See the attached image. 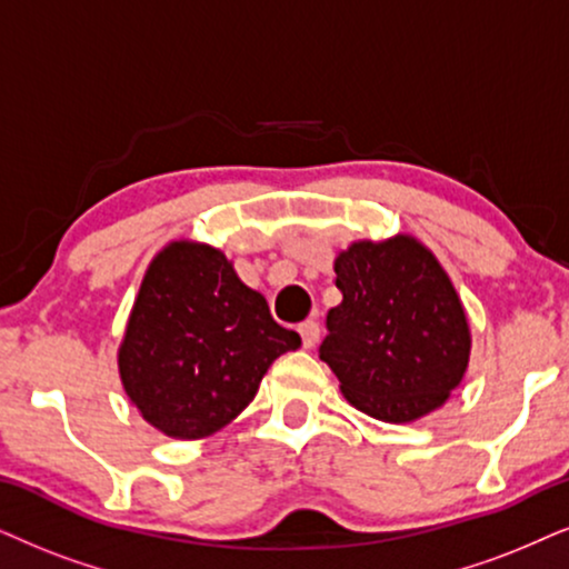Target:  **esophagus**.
<instances>
[{"instance_id":"1","label":"esophagus","mask_w":569,"mask_h":569,"mask_svg":"<svg viewBox=\"0 0 569 569\" xmlns=\"http://www.w3.org/2000/svg\"><path fill=\"white\" fill-rule=\"evenodd\" d=\"M299 336H301V343H305L307 349H312L320 338V326L315 320H305L299 326Z\"/></svg>"}]
</instances>
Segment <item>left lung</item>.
Wrapping results in <instances>:
<instances>
[{
    "label": "left lung",
    "instance_id": "8db88e82",
    "mask_svg": "<svg viewBox=\"0 0 569 569\" xmlns=\"http://www.w3.org/2000/svg\"><path fill=\"white\" fill-rule=\"evenodd\" d=\"M336 286L320 359L343 397L386 422L441 407L467 370L470 328L436 257L409 236L357 241L336 257Z\"/></svg>",
    "mask_w": 569,
    "mask_h": 569
}]
</instances>
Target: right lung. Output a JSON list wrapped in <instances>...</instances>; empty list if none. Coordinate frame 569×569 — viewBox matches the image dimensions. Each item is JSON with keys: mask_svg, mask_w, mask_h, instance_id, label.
<instances>
[{"mask_svg": "<svg viewBox=\"0 0 569 569\" xmlns=\"http://www.w3.org/2000/svg\"><path fill=\"white\" fill-rule=\"evenodd\" d=\"M299 343L222 251L176 241L143 276L118 365L143 420L164 436L204 438L228 426L270 365Z\"/></svg>", "mask_w": 569, "mask_h": 569, "instance_id": "add662e5", "label": "right lung"}]
</instances>
